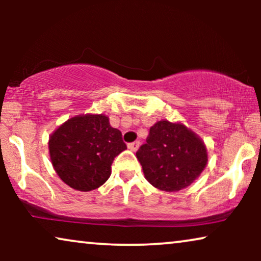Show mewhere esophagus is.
Segmentation results:
<instances>
[{
	"label": "esophagus",
	"mask_w": 261,
	"mask_h": 261,
	"mask_svg": "<svg viewBox=\"0 0 261 261\" xmlns=\"http://www.w3.org/2000/svg\"><path fill=\"white\" fill-rule=\"evenodd\" d=\"M140 147V141H133L130 142V144H128V148L130 149V151H137V149Z\"/></svg>",
	"instance_id": "esophagus-1"
}]
</instances>
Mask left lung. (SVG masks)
Segmentation results:
<instances>
[{"label": "left lung", "mask_w": 261, "mask_h": 261, "mask_svg": "<svg viewBox=\"0 0 261 261\" xmlns=\"http://www.w3.org/2000/svg\"><path fill=\"white\" fill-rule=\"evenodd\" d=\"M142 171L153 187L179 191L197 178L208 162L203 141L181 123L159 121L137 152Z\"/></svg>", "instance_id": "1"}]
</instances>
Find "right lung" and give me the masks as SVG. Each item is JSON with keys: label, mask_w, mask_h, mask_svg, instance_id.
<instances>
[{"label": "right lung", "mask_w": 261, "mask_h": 261, "mask_svg": "<svg viewBox=\"0 0 261 261\" xmlns=\"http://www.w3.org/2000/svg\"><path fill=\"white\" fill-rule=\"evenodd\" d=\"M48 148L60 179L76 190L90 191L106 183L114 159L127 146L121 132L101 114L67 120L51 135Z\"/></svg>", "instance_id": "add662e5"}]
</instances>
